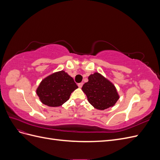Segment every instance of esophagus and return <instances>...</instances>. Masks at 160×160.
I'll return each instance as SVG.
<instances>
[{
  "instance_id": "esophagus-1",
  "label": "esophagus",
  "mask_w": 160,
  "mask_h": 160,
  "mask_svg": "<svg viewBox=\"0 0 160 160\" xmlns=\"http://www.w3.org/2000/svg\"><path fill=\"white\" fill-rule=\"evenodd\" d=\"M83 85V83H78V87L79 88H81Z\"/></svg>"
}]
</instances>
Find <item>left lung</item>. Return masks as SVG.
Masks as SVG:
<instances>
[{"instance_id":"8db88e82","label":"left lung","mask_w":160,"mask_h":160,"mask_svg":"<svg viewBox=\"0 0 160 160\" xmlns=\"http://www.w3.org/2000/svg\"><path fill=\"white\" fill-rule=\"evenodd\" d=\"M88 79L82 87V90L89 103L99 110L113 107L119 98L113 84L99 72L89 75Z\"/></svg>"}]
</instances>
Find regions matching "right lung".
Masks as SVG:
<instances>
[{
    "label": "right lung",
    "mask_w": 160,
    "mask_h": 160,
    "mask_svg": "<svg viewBox=\"0 0 160 160\" xmlns=\"http://www.w3.org/2000/svg\"><path fill=\"white\" fill-rule=\"evenodd\" d=\"M78 86L73 79L64 71L47 77L38 87L37 94L41 102L49 107H59L70 98Z\"/></svg>",
    "instance_id": "obj_1"
}]
</instances>
